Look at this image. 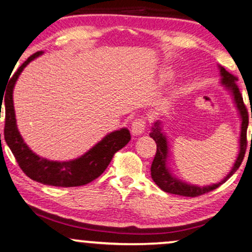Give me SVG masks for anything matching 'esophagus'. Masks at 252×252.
<instances>
[{"instance_id": "1", "label": "esophagus", "mask_w": 252, "mask_h": 252, "mask_svg": "<svg viewBox=\"0 0 252 252\" xmlns=\"http://www.w3.org/2000/svg\"><path fill=\"white\" fill-rule=\"evenodd\" d=\"M144 130H146V123H144L142 118H137L131 123V132L134 136L142 135Z\"/></svg>"}]
</instances>
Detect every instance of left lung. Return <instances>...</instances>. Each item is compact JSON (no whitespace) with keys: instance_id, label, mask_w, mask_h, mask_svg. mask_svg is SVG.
Here are the masks:
<instances>
[{"instance_id":"1","label":"left lung","mask_w":252,"mask_h":252,"mask_svg":"<svg viewBox=\"0 0 252 252\" xmlns=\"http://www.w3.org/2000/svg\"><path fill=\"white\" fill-rule=\"evenodd\" d=\"M219 71H220V84L224 85V88L227 90L232 96L233 103H235L237 111L239 114V118H241V136H239V152L237 155V158L235 160L232 168H231L228 174L222 179L221 181L217 182V184L209 185V186H198V185H192L189 182H185L178 179L173 174L172 170L168 166L169 158V144L167 135L163 132L162 129V122L158 120L154 123L152 128V132H150V137L156 142V154L154 160H153L152 167H150V172H152V179L154 182L160 187L161 189L167 193H172V194H179L182 196H198L205 193L210 192V190L216 189L217 187L220 186L224 184L230 176L235 174V172L241 166L243 158H244L245 150H247V129L249 124V116H248V110L245 108L244 102H243V97L239 92L238 86L236 85L237 77L232 76L231 73L225 70L222 66L219 65ZM252 118V112H251Z\"/></svg>"}]
</instances>
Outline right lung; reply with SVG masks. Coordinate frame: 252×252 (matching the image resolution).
I'll return each instance as SVG.
<instances>
[{
	"mask_svg": "<svg viewBox=\"0 0 252 252\" xmlns=\"http://www.w3.org/2000/svg\"><path fill=\"white\" fill-rule=\"evenodd\" d=\"M42 53V51L34 53L17 68L8 83L5 94H3L4 98L0 97V109H2L3 103L5 110L4 140L15 156L19 166L32 180L57 187L83 186L94 181L102 174L109 166L115 153L126 147L131 136L126 128L115 130L104 136L99 142L94 144L85 154L70 161H52L36 155L26 144L17 129L13 91L16 80L19 79L24 68L32 60L41 56Z\"/></svg>",
	"mask_w": 252,
	"mask_h": 252,
	"instance_id": "right-lung-1",
	"label": "right lung"
}]
</instances>
